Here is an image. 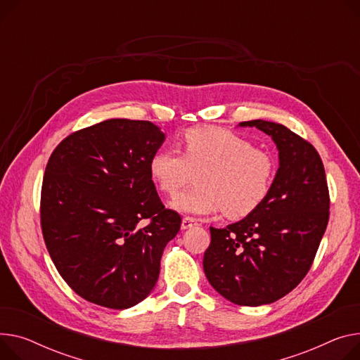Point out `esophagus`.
<instances>
[{
    "label": "esophagus",
    "mask_w": 360,
    "mask_h": 360,
    "mask_svg": "<svg viewBox=\"0 0 360 360\" xmlns=\"http://www.w3.org/2000/svg\"><path fill=\"white\" fill-rule=\"evenodd\" d=\"M197 224H198V221L194 217H184L181 227H182V230H186V229H191Z\"/></svg>",
    "instance_id": "1"
}]
</instances>
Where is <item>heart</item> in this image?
Segmentation results:
<instances>
[{"instance_id": "b5f03b06", "label": "heart", "mask_w": 360, "mask_h": 360, "mask_svg": "<svg viewBox=\"0 0 360 360\" xmlns=\"http://www.w3.org/2000/svg\"><path fill=\"white\" fill-rule=\"evenodd\" d=\"M179 150L160 149L149 160L153 182L166 195H175L198 172V185L179 194L171 205L198 215L226 210L230 219H243L268 198L276 175L275 156L221 127H193L182 133Z\"/></svg>"}]
</instances>
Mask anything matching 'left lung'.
<instances>
[{"mask_svg":"<svg viewBox=\"0 0 360 360\" xmlns=\"http://www.w3.org/2000/svg\"><path fill=\"white\" fill-rule=\"evenodd\" d=\"M240 126L274 139L279 169L256 211L224 229L210 227L202 266L226 300L257 307L290 294L308 274L327 229L330 194L323 160L309 141L265 120Z\"/></svg>","mask_w":360,"mask_h":360,"instance_id":"1","label":"left lung"}]
</instances>
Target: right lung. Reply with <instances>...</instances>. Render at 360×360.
Segmentation results:
<instances>
[{
    "label": "right lung",
    "instance_id": "add662e5",
    "mask_svg": "<svg viewBox=\"0 0 360 360\" xmlns=\"http://www.w3.org/2000/svg\"><path fill=\"white\" fill-rule=\"evenodd\" d=\"M163 140L152 122L111 118L70 133L46 165L44 243L63 281L92 304L124 309L145 300L181 229L149 172Z\"/></svg>",
    "mask_w": 360,
    "mask_h": 360
}]
</instances>
